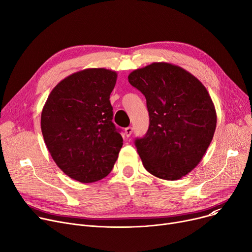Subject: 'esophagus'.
Wrapping results in <instances>:
<instances>
[{"label": "esophagus", "mask_w": 252, "mask_h": 252, "mask_svg": "<svg viewBox=\"0 0 252 252\" xmlns=\"http://www.w3.org/2000/svg\"><path fill=\"white\" fill-rule=\"evenodd\" d=\"M133 130H134V128L131 127V126H128V127H126L125 128V135L128 138V137H130L131 136V134H133Z\"/></svg>", "instance_id": "34e87169"}]
</instances>
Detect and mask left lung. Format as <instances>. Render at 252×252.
<instances>
[{"instance_id":"left-lung-1","label":"left lung","mask_w":252,"mask_h":252,"mask_svg":"<svg viewBox=\"0 0 252 252\" xmlns=\"http://www.w3.org/2000/svg\"><path fill=\"white\" fill-rule=\"evenodd\" d=\"M146 98L149 128L135 145L144 167L175 181L201 161L217 126V112L206 88L180 66L154 62L128 74Z\"/></svg>"}]
</instances>
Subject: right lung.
<instances>
[{
  "mask_svg": "<svg viewBox=\"0 0 252 252\" xmlns=\"http://www.w3.org/2000/svg\"><path fill=\"white\" fill-rule=\"evenodd\" d=\"M117 73L105 68L74 72L52 90L41 115V128L53 160L81 183L108 176L123 147L112 123L110 94Z\"/></svg>",
  "mask_w": 252,
  "mask_h": 252,
  "instance_id": "right-lung-1",
  "label": "right lung"
}]
</instances>
